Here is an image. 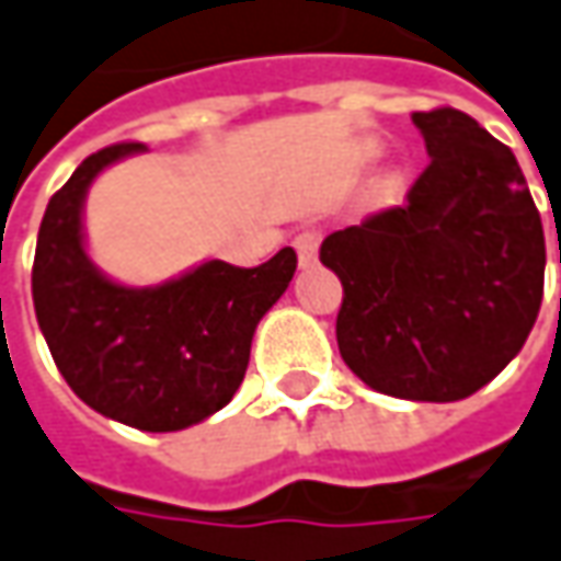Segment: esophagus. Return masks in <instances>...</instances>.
Segmentation results:
<instances>
[{
	"label": "esophagus",
	"instance_id": "obj_1",
	"mask_svg": "<svg viewBox=\"0 0 561 561\" xmlns=\"http://www.w3.org/2000/svg\"><path fill=\"white\" fill-rule=\"evenodd\" d=\"M320 238H323V234H320V229H313V226H310V229H305V232L295 234V251H298V260H301L305 266L317 260V251H320Z\"/></svg>",
	"mask_w": 561,
	"mask_h": 561
}]
</instances>
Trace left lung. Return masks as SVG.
<instances>
[{
    "label": "left lung",
    "mask_w": 561,
    "mask_h": 561,
    "mask_svg": "<svg viewBox=\"0 0 561 561\" xmlns=\"http://www.w3.org/2000/svg\"><path fill=\"white\" fill-rule=\"evenodd\" d=\"M430 165L402 207L332 232L335 339L370 389L458 402L522 352L543 301L547 241L515 153L468 112H414ZM561 260V256H559Z\"/></svg>",
    "instance_id": "8db88e82"
}]
</instances>
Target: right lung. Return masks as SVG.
I'll use <instances>...</instances> for the list:
<instances>
[{"label":"right lung","mask_w":561,"mask_h":561,"mask_svg":"<svg viewBox=\"0 0 561 561\" xmlns=\"http://www.w3.org/2000/svg\"><path fill=\"white\" fill-rule=\"evenodd\" d=\"M125 140L87 157L49 197L31 273L43 339L65 382L118 424L169 433L226 408L238 392L263 313L295 276L291 248L260 266L209 260L157 288L115 285L87 260L81 204Z\"/></svg>","instance_id":"right-lung-1"}]
</instances>
